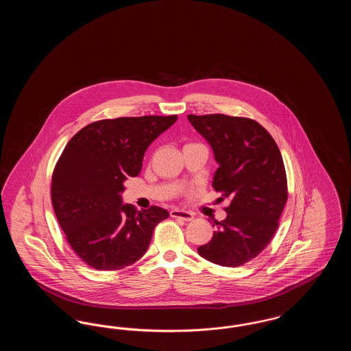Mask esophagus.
I'll return each instance as SVG.
<instances>
[{"label": "esophagus", "mask_w": 351, "mask_h": 351, "mask_svg": "<svg viewBox=\"0 0 351 351\" xmlns=\"http://www.w3.org/2000/svg\"><path fill=\"white\" fill-rule=\"evenodd\" d=\"M171 217L182 218L184 221H192L193 219V213L192 212H188V210H183V209H172L169 212Z\"/></svg>", "instance_id": "1"}]
</instances>
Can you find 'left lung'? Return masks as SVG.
Here are the masks:
<instances>
[{
  "label": "left lung",
  "mask_w": 351,
  "mask_h": 351,
  "mask_svg": "<svg viewBox=\"0 0 351 351\" xmlns=\"http://www.w3.org/2000/svg\"><path fill=\"white\" fill-rule=\"evenodd\" d=\"M188 121L215 154L213 188L230 199L228 216L216 222L217 232L197 251L219 266H242L266 249L279 226L288 197L282 154L267 130L250 118L188 114Z\"/></svg>",
  "instance_id": "obj_1"
}]
</instances>
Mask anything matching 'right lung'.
I'll list each match as a JSON object with an SVG mask.
<instances>
[{
  "label": "right lung",
  "instance_id": "1",
  "mask_svg": "<svg viewBox=\"0 0 351 351\" xmlns=\"http://www.w3.org/2000/svg\"><path fill=\"white\" fill-rule=\"evenodd\" d=\"M178 116L101 119L75 134L62 152L51 200L69 246L88 266L116 271L141 259L155 226L168 218L159 206L122 204L123 183L141 172L145 152Z\"/></svg>",
  "mask_w": 351,
  "mask_h": 351
}]
</instances>
